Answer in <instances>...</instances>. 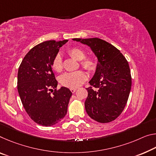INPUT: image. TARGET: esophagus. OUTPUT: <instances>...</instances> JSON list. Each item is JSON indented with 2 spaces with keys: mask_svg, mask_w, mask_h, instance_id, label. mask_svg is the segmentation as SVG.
<instances>
[{
  "mask_svg": "<svg viewBox=\"0 0 156 156\" xmlns=\"http://www.w3.org/2000/svg\"><path fill=\"white\" fill-rule=\"evenodd\" d=\"M71 92H72V93H74V92H75V91H76V89H75V88H72V89H71Z\"/></svg>",
  "mask_w": 156,
  "mask_h": 156,
  "instance_id": "esophagus-1",
  "label": "esophagus"
}]
</instances>
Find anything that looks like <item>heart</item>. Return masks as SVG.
<instances>
[{
    "label": "heart",
    "mask_w": 156,
    "mask_h": 156,
    "mask_svg": "<svg viewBox=\"0 0 156 156\" xmlns=\"http://www.w3.org/2000/svg\"><path fill=\"white\" fill-rule=\"evenodd\" d=\"M67 53L75 60L79 61L80 65L90 73H94L98 68V61L93 55L85 56V51L80 47H72L68 49ZM52 67L57 72H60L63 69L62 60L60 54H57L52 62ZM87 76L83 71L79 70L63 74L60 78V83L62 86L69 88H77L87 80Z\"/></svg>",
    "instance_id": "1"
}]
</instances>
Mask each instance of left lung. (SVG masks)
I'll use <instances>...</instances> for the list:
<instances>
[{"label":"left lung","instance_id":"left-lung-1","mask_svg":"<svg viewBox=\"0 0 156 156\" xmlns=\"http://www.w3.org/2000/svg\"><path fill=\"white\" fill-rule=\"evenodd\" d=\"M90 47L98 58V68L87 88L85 102L88 115L99 123L115 120L124 109L130 94L132 78L128 61L119 50L99 38L78 39Z\"/></svg>","mask_w":156,"mask_h":156}]
</instances>
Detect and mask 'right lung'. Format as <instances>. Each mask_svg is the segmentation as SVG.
<instances>
[{
  "instance_id": "right-lung-1",
  "label": "right lung",
  "mask_w": 156,
  "mask_h": 156,
  "mask_svg": "<svg viewBox=\"0 0 156 156\" xmlns=\"http://www.w3.org/2000/svg\"><path fill=\"white\" fill-rule=\"evenodd\" d=\"M67 41L50 40L37 44L26 54L19 68L17 89L22 104L30 117L44 126L55 125L65 117L72 95L66 87L57 90L58 81L52 70L54 57Z\"/></svg>"
}]
</instances>
